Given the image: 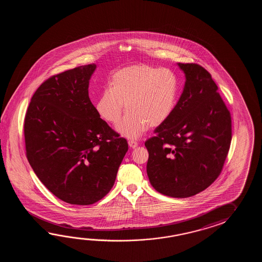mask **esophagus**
<instances>
[{
	"label": "esophagus",
	"mask_w": 262,
	"mask_h": 262,
	"mask_svg": "<svg viewBox=\"0 0 262 262\" xmlns=\"http://www.w3.org/2000/svg\"><path fill=\"white\" fill-rule=\"evenodd\" d=\"M128 145L129 147H130L131 149H135V148H137V147H138L139 143H138L137 141H135V140H129Z\"/></svg>",
	"instance_id": "esophagus-1"
}]
</instances>
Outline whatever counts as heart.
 <instances>
[{
  "instance_id": "1",
  "label": "heart",
  "mask_w": 262,
  "mask_h": 262,
  "mask_svg": "<svg viewBox=\"0 0 262 262\" xmlns=\"http://www.w3.org/2000/svg\"><path fill=\"white\" fill-rule=\"evenodd\" d=\"M177 93L178 81L171 71L135 64L114 73L112 87L102 91L95 106L106 122L117 123L125 104L128 112L116 129L127 139H138L149 126L157 127L170 117Z\"/></svg>"
}]
</instances>
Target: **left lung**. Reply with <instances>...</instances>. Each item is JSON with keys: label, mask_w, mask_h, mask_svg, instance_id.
<instances>
[{"label": "left lung", "mask_w": 262, "mask_h": 262, "mask_svg": "<svg viewBox=\"0 0 262 262\" xmlns=\"http://www.w3.org/2000/svg\"><path fill=\"white\" fill-rule=\"evenodd\" d=\"M177 64L185 75L183 94L145 146L152 187L184 199L206 189L220 175L231 142V116L205 68Z\"/></svg>", "instance_id": "obj_1"}]
</instances>
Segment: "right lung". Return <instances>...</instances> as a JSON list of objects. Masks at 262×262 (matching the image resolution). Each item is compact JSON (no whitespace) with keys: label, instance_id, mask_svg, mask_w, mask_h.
Listing matches in <instances>:
<instances>
[{"label":"right lung","instance_id":"right-lung-1","mask_svg":"<svg viewBox=\"0 0 262 262\" xmlns=\"http://www.w3.org/2000/svg\"><path fill=\"white\" fill-rule=\"evenodd\" d=\"M96 64L76 67L41 84L24 121L29 163L42 184L61 201L90 205L115 183L128 150L90 100Z\"/></svg>","mask_w":262,"mask_h":262}]
</instances>
